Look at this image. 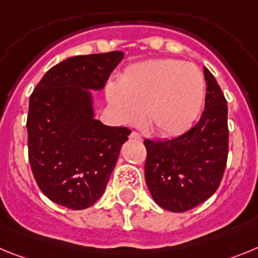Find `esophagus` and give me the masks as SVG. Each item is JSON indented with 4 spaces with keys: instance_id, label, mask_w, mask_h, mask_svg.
<instances>
[{
    "instance_id": "1",
    "label": "esophagus",
    "mask_w": 258,
    "mask_h": 258,
    "mask_svg": "<svg viewBox=\"0 0 258 258\" xmlns=\"http://www.w3.org/2000/svg\"><path fill=\"white\" fill-rule=\"evenodd\" d=\"M130 139H132V140H136V142H142L143 138L140 134H138V132H131V135H130Z\"/></svg>"
}]
</instances>
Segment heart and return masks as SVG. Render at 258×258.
Here are the masks:
<instances>
[{
	"mask_svg": "<svg viewBox=\"0 0 258 258\" xmlns=\"http://www.w3.org/2000/svg\"><path fill=\"white\" fill-rule=\"evenodd\" d=\"M107 100L116 118L124 124H138L147 113V123L161 136H176L197 119L205 95L199 67L171 58L149 59L134 64L110 84Z\"/></svg>",
	"mask_w": 258,
	"mask_h": 258,
	"instance_id": "obj_1",
	"label": "heart"
}]
</instances>
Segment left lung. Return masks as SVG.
<instances>
[{"label":"left lung","mask_w":258,"mask_h":258,"mask_svg":"<svg viewBox=\"0 0 258 258\" xmlns=\"http://www.w3.org/2000/svg\"><path fill=\"white\" fill-rule=\"evenodd\" d=\"M205 110L178 138L145 139V182L161 208L182 213L200 205L218 189L227 163V101L216 78L204 67Z\"/></svg>","instance_id":"left-lung-1"}]
</instances>
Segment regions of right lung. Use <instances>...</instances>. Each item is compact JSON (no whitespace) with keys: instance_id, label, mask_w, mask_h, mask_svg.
I'll use <instances>...</instances> for the list:
<instances>
[{"instance_id":"1","label":"right lung","mask_w":258,"mask_h":258,"mask_svg":"<svg viewBox=\"0 0 258 258\" xmlns=\"http://www.w3.org/2000/svg\"><path fill=\"white\" fill-rule=\"evenodd\" d=\"M119 50L76 55L42 76L30 97L28 160L41 192L53 203L86 209L102 196L131 130L93 118L89 89H102L122 61Z\"/></svg>"}]
</instances>
